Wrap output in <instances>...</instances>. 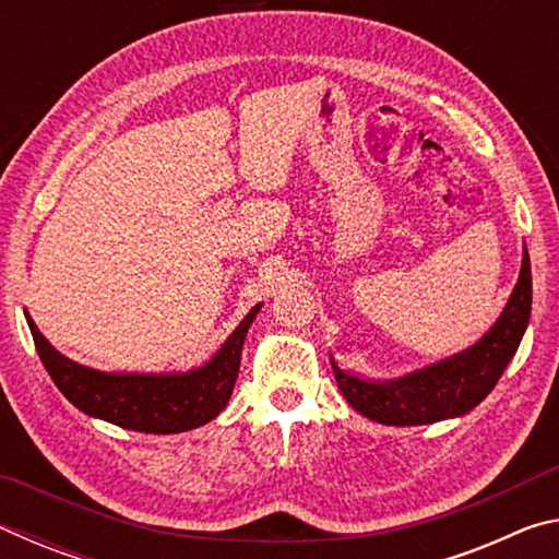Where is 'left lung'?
<instances>
[{"mask_svg":"<svg viewBox=\"0 0 559 559\" xmlns=\"http://www.w3.org/2000/svg\"><path fill=\"white\" fill-rule=\"evenodd\" d=\"M530 306L533 276L525 249L518 283L503 313L476 345L394 380H367L362 374L343 370L330 355L337 390L355 412L386 427H419L468 414L486 400L513 359L525 335Z\"/></svg>","mask_w":559,"mask_h":559,"instance_id":"left-lung-1","label":"left lung"}]
</instances>
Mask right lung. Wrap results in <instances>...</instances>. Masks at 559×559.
<instances>
[{
    "label": "right lung",
    "mask_w": 559,
    "mask_h": 559,
    "mask_svg": "<svg viewBox=\"0 0 559 559\" xmlns=\"http://www.w3.org/2000/svg\"><path fill=\"white\" fill-rule=\"evenodd\" d=\"M263 302H257L210 362L187 372H103L61 355L41 335L29 313L36 353L53 384L93 419L143 433H179L210 424L229 402L239 377L243 340Z\"/></svg>",
    "instance_id": "add662e5"
}]
</instances>
